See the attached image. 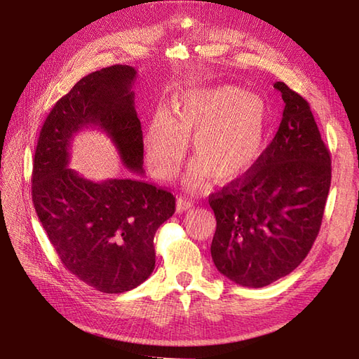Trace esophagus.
Returning a JSON list of instances; mask_svg holds the SVG:
<instances>
[{
    "mask_svg": "<svg viewBox=\"0 0 359 359\" xmlns=\"http://www.w3.org/2000/svg\"><path fill=\"white\" fill-rule=\"evenodd\" d=\"M192 200L187 198V197H179L177 198V203H176V209L177 212H187L192 208Z\"/></svg>",
    "mask_w": 359,
    "mask_h": 359,
    "instance_id": "34e87169",
    "label": "esophagus"
}]
</instances>
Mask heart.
<instances>
[{"mask_svg": "<svg viewBox=\"0 0 359 359\" xmlns=\"http://www.w3.org/2000/svg\"><path fill=\"white\" fill-rule=\"evenodd\" d=\"M268 129V105L251 91L234 86L196 90L168 111L153 116L146 135L147 163L156 177L167 179L185 156L192 140L196 161L188 185L213 177L229 183L245 176L259 161Z\"/></svg>", "mask_w": 359, "mask_h": 359, "instance_id": "obj_1", "label": "heart"}]
</instances>
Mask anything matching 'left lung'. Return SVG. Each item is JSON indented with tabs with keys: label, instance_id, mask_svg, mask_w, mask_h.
Here are the masks:
<instances>
[{
	"label": "left lung",
	"instance_id": "1",
	"mask_svg": "<svg viewBox=\"0 0 359 359\" xmlns=\"http://www.w3.org/2000/svg\"><path fill=\"white\" fill-rule=\"evenodd\" d=\"M283 118L255 165L212 194L217 269L245 287H264L298 268L319 234L331 187V153L309 102L281 81Z\"/></svg>",
	"mask_w": 359,
	"mask_h": 359
}]
</instances>
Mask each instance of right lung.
Masks as SVG:
<instances>
[{"label": "right lung", "mask_w": 359, "mask_h": 359, "mask_svg": "<svg viewBox=\"0 0 359 359\" xmlns=\"http://www.w3.org/2000/svg\"><path fill=\"white\" fill-rule=\"evenodd\" d=\"M135 79L137 70L126 65L79 79L50 109L34 153L37 217L65 268L104 293L128 292L149 278L156 259L153 238L176 210L171 192L144 180L91 182L67 167L72 140L93 126L107 132L123 165L144 174Z\"/></svg>", "instance_id": "1"}]
</instances>
